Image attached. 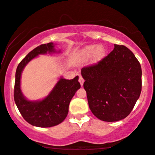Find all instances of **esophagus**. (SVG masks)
Wrapping results in <instances>:
<instances>
[{
	"label": "esophagus",
	"mask_w": 155,
	"mask_h": 155,
	"mask_svg": "<svg viewBox=\"0 0 155 155\" xmlns=\"http://www.w3.org/2000/svg\"><path fill=\"white\" fill-rule=\"evenodd\" d=\"M79 81L80 83V84H81V86H83V84H84V79L82 77H81V76H79Z\"/></svg>",
	"instance_id": "1"
}]
</instances>
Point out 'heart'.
Masks as SVG:
<instances>
[{
    "label": "heart",
    "instance_id": "1",
    "mask_svg": "<svg viewBox=\"0 0 155 155\" xmlns=\"http://www.w3.org/2000/svg\"><path fill=\"white\" fill-rule=\"evenodd\" d=\"M92 55V62L97 63L104 58L105 49L103 46L88 45L81 51V56L84 59H88Z\"/></svg>",
    "mask_w": 155,
    "mask_h": 155
}]
</instances>
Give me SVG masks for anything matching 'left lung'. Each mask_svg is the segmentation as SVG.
Listing matches in <instances>:
<instances>
[{
	"label": "left lung",
	"mask_w": 155,
	"mask_h": 155,
	"mask_svg": "<svg viewBox=\"0 0 155 155\" xmlns=\"http://www.w3.org/2000/svg\"><path fill=\"white\" fill-rule=\"evenodd\" d=\"M89 107L105 122H117L130 114L141 92V67L128 48L114 49L97 64L81 71Z\"/></svg>",
	"instance_id": "8db88e82"
}]
</instances>
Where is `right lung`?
Wrapping results in <instances>:
<instances>
[{
    "instance_id": "obj_1",
    "label": "right lung",
    "mask_w": 155,
    "mask_h": 155,
    "mask_svg": "<svg viewBox=\"0 0 155 155\" xmlns=\"http://www.w3.org/2000/svg\"><path fill=\"white\" fill-rule=\"evenodd\" d=\"M53 52H58L55 50L54 44L51 42L41 44L26 55L16 71L14 92L15 104L25 121L39 127H53L61 123L66 118L72 97L81 87L78 76L71 80L60 77L52 90L42 100L29 101L23 95L20 87V79L25 67L39 54Z\"/></svg>"
}]
</instances>
